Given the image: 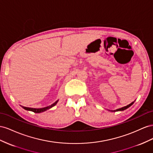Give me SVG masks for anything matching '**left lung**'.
Segmentation results:
<instances>
[{
    "label": "left lung",
    "mask_w": 153,
    "mask_h": 153,
    "mask_svg": "<svg viewBox=\"0 0 153 153\" xmlns=\"http://www.w3.org/2000/svg\"><path fill=\"white\" fill-rule=\"evenodd\" d=\"M134 103V102H131V104H128V105H127V106H124V107H123V108H119V109H117V110H114V111H123V110H126V109H127V108H128L129 107H130L132 105V104Z\"/></svg>",
    "instance_id": "left-lung-1"
}]
</instances>
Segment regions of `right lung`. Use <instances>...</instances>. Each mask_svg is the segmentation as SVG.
<instances>
[{
  "instance_id": "obj_1",
  "label": "right lung",
  "mask_w": 153,
  "mask_h": 153,
  "mask_svg": "<svg viewBox=\"0 0 153 153\" xmlns=\"http://www.w3.org/2000/svg\"><path fill=\"white\" fill-rule=\"evenodd\" d=\"M58 101H56L54 103H53L52 104H51V106H49L47 107H45V108H27V107H23V108H24L25 110H28V111H33L34 113H41L43 111H45L47 110H49L51 108H52V106H55L56 104H57Z\"/></svg>"
}]
</instances>
